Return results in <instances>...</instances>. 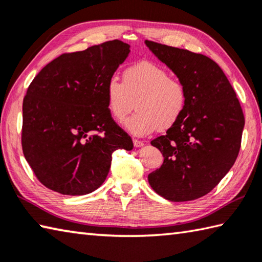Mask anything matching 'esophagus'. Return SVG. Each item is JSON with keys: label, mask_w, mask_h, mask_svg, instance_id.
Masks as SVG:
<instances>
[{"label": "esophagus", "mask_w": 262, "mask_h": 262, "mask_svg": "<svg viewBox=\"0 0 262 262\" xmlns=\"http://www.w3.org/2000/svg\"><path fill=\"white\" fill-rule=\"evenodd\" d=\"M133 143H134V146H135V147H141V146L144 145L143 142L139 141V140H134V141H133Z\"/></svg>", "instance_id": "1"}]
</instances>
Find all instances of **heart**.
<instances>
[{
  "instance_id": "b5f03b06",
  "label": "heart",
  "mask_w": 262,
  "mask_h": 262,
  "mask_svg": "<svg viewBox=\"0 0 262 262\" xmlns=\"http://www.w3.org/2000/svg\"><path fill=\"white\" fill-rule=\"evenodd\" d=\"M107 108L121 122L134 108L137 112L125 122L135 136H146L168 129L179 121L187 106V88L181 80L169 77L168 71L152 61H139L123 71L122 81L112 77L105 85Z\"/></svg>"
}]
</instances>
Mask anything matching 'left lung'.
I'll return each mask as SVG.
<instances>
[{
  "label": "left lung",
  "mask_w": 262,
  "mask_h": 262,
  "mask_svg": "<svg viewBox=\"0 0 262 262\" xmlns=\"http://www.w3.org/2000/svg\"><path fill=\"white\" fill-rule=\"evenodd\" d=\"M187 88L183 115L151 141L164 163L147 177L170 202H188L215 188L235 164L245 119L234 88L215 61L202 54L145 41Z\"/></svg>",
  "instance_id": "1"
}]
</instances>
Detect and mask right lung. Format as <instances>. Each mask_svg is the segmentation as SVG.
Returning a JSON list of instances; mask_svg holds the SVG:
<instances>
[{"label": "right lung", "instance_id": "right-lung-1", "mask_svg": "<svg viewBox=\"0 0 262 262\" xmlns=\"http://www.w3.org/2000/svg\"><path fill=\"white\" fill-rule=\"evenodd\" d=\"M129 47L113 40L63 54L33 79L23 102L21 146L45 187L70 196L93 192L107 177L113 151L133 149L105 96Z\"/></svg>", "mask_w": 262, "mask_h": 262}]
</instances>
